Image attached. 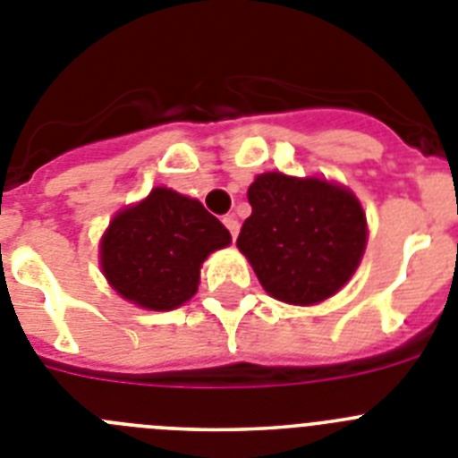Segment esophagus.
Listing matches in <instances>:
<instances>
[{
	"instance_id": "obj_1",
	"label": "esophagus",
	"mask_w": 458,
	"mask_h": 458,
	"mask_svg": "<svg viewBox=\"0 0 458 458\" xmlns=\"http://www.w3.org/2000/svg\"><path fill=\"white\" fill-rule=\"evenodd\" d=\"M222 222H225V226H226V229H229V233H232V238H233V241H236L238 229H241V225H238L236 217H233V216H226Z\"/></svg>"
}]
</instances>
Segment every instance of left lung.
I'll return each instance as SVG.
<instances>
[{
	"instance_id": "8db88e82",
	"label": "left lung",
	"mask_w": 458,
	"mask_h": 458,
	"mask_svg": "<svg viewBox=\"0 0 458 458\" xmlns=\"http://www.w3.org/2000/svg\"><path fill=\"white\" fill-rule=\"evenodd\" d=\"M238 250L273 298L317 305L337 293L365 254L367 217L349 188L326 179L259 174Z\"/></svg>"
}]
</instances>
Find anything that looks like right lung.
I'll return each mask as SVG.
<instances>
[{
	"instance_id": "right-lung-1",
	"label": "right lung",
	"mask_w": 458,
	"mask_h": 458,
	"mask_svg": "<svg viewBox=\"0 0 458 458\" xmlns=\"http://www.w3.org/2000/svg\"><path fill=\"white\" fill-rule=\"evenodd\" d=\"M229 242L232 233L199 201L153 188L147 199L109 222L100 241V268L125 301L169 311L197 293L206 257Z\"/></svg>"
}]
</instances>
